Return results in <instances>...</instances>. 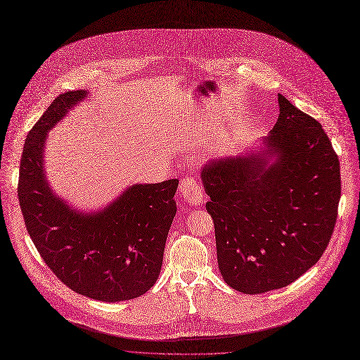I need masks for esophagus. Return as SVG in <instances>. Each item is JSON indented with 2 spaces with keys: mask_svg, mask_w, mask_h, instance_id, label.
Segmentation results:
<instances>
[{
  "mask_svg": "<svg viewBox=\"0 0 360 360\" xmlns=\"http://www.w3.org/2000/svg\"><path fill=\"white\" fill-rule=\"evenodd\" d=\"M179 191H181L182 198L188 201V204L197 205L202 201V189L193 176L184 178L179 184Z\"/></svg>",
  "mask_w": 360,
  "mask_h": 360,
  "instance_id": "1",
  "label": "esophagus"
}]
</instances>
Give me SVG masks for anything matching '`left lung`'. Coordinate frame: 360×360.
<instances>
[{
    "label": "left lung",
    "instance_id": "8db88e82",
    "mask_svg": "<svg viewBox=\"0 0 360 360\" xmlns=\"http://www.w3.org/2000/svg\"><path fill=\"white\" fill-rule=\"evenodd\" d=\"M280 115L263 148L210 160L218 269L237 291L296 281L328 247L340 201V165L321 124L278 94Z\"/></svg>",
    "mask_w": 360,
    "mask_h": 360
}]
</instances>
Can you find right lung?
Masks as SVG:
<instances>
[{"label":"right lung","mask_w":360,"mask_h":360,"mask_svg":"<svg viewBox=\"0 0 360 360\" xmlns=\"http://www.w3.org/2000/svg\"><path fill=\"white\" fill-rule=\"evenodd\" d=\"M87 93L60 94L30 130L18 200L27 231L57 278L82 296L115 303L136 299L156 283L179 181L129 186L99 212L76 211L58 198L44 172L47 132Z\"/></svg>","instance_id":"add662e5"}]
</instances>
